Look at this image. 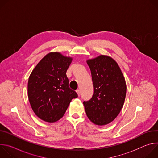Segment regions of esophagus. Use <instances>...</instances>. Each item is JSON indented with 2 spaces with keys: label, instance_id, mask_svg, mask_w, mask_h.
<instances>
[{
  "label": "esophagus",
  "instance_id": "esophagus-1",
  "mask_svg": "<svg viewBox=\"0 0 158 158\" xmlns=\"http://www.w3.org/2000/svg\"><path fill=\"white\" fill-rule=\"evenodd\" d=\"M76 93H77L78 96H80V94H81V91H80V90H79V89H77V90H76Z\"/></svg>",
  "mask_w": 158,
  "mask_h": 158
}]
</instances>
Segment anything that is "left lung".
Listing matches in <instances>:
<instances>
[{"mask_svg":"<svg viewBox=\"0 0 158 158\" xmlns=\"http://www.w3.org/2000/svg\"><path fill=\"white\" fill-rule=\"evenodd\" d=\"M94 93L92 98L84 101L87 116L94 124H107L118 116L126 94L125 79L117 62L109 56L101 55L89 59Z\"/></svg>","mask_w":158,"mask_h":158,"instance_id":"obj_1","label":"left lung"}]
</instances>
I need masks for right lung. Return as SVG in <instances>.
<instances>
[{
	"label": "right lung",
	"mask_w": 158,
	"mask_h": 158,
	"mask_svg": "<svg viewBox=\"0 0 158 158\" xmlns=\"http://www.w3.org/2000/svg\"><path fill=\"white\" fill-rule=\"evenodd\" d=\"M72 60L59 52H50L40 60L29 77L30 104L35 115L44 121L59 120L71 100L78 96L69 88L66 76Z\"/></svg>",
	"instance_id": "obj_1"
}]
</instances>
